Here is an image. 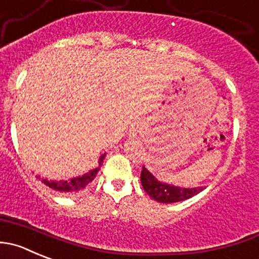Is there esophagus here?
<instances>
[{"label":"esophagus","mask_w":259,"mask_h":259,"mask_svg":"<svg viewBox=\"0 0 259 259\" xmlns=\"http://www.w3.org/2000/svg\"><path fill=\"white\" fill-rule=\"evenodd\" d=\"M138 133H139V125H132V127H130V137H137Z\"/></svg>","instance_id":"1"}]
</instances>
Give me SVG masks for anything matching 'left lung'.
<instances>
[{"instance_id":"left-lung-1","label":"left lung","mask_w":259,"mask_h":259,"mask_svg":"<svg viewBox=\"0 0 259 259\" xmlns=\"http://www.w3.org/2000/svg\"><path fill=\"white\" fill-rule=\"evenodd\" d=\"M140 182L145 192L149 195L155 201L162 204H173L187 200L201 192L205 187H178V186L168 185L165 182H160L158 178L153 176L149 170L143 165L142 173H140Z\"/></svg>"}]
</instances>
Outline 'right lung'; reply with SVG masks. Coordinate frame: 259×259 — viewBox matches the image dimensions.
<instances>
[{
  "label": "right lung",
  "mask_w": 259,
  "mask_h": 259,
  "mask_svg": "<svg viewBox=\"0 0 259 259\" xmlns=\"http://www.w3.org/2000/svg\"><path fill=\"white\" fill-rule=\"evenodd\" d=\"M105 155L106 153L100 157L99 159V165L94 169L89 170L87 173H84L83 176H78V177H73L71 180H63V181H54V180H47V178H40V176H36V178H39L45 186H48L49 188L52 190L58 191V192H62V193H76L79 192V191L84 190L92 181L95 180L96 177L97 172L100 170L101 168L102 163H104L105 159Z\"/></svg>",
  "instance_id": "right-lung-1"
}]
</instances>
